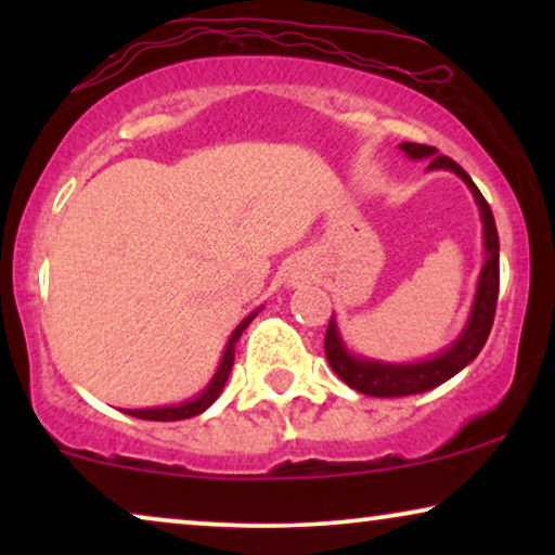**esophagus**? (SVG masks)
<instances>
[{"label": "esophagus", "mask_w": 555, "mask_h": 555, "mask_svg": "<svg viewBox=\"0 0 555 555\" xmlns=\"http://www.w3.org/2000/svg\"><path fill=\"white\" fill-rule=\"evenodd\" d=\"M291 278L298 280V278H302V272H300V270H293V272H291Z\"/></svg>", "instance_id": "34e87169"}]
</instances>
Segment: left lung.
<instances>
[{
	"label": "left lung",
	"instance_id": "8db88e82",
	"mask_svg": "<svg viewBox=\"0 0 555 555\" xmlns=\"http://www.w3.org/2000/svg\"><path fill=\"white\" fill-rule=\"evenodd\" d=\"M409 158L420 162L427 158L429 169H447L465 181L469 192H473L477 207H480L482 219V247H485V262L477 278V291L473 308H469V318L465 328L444 348L442 353L429 356L424 361L412 363H386L374 361L366 356H356L346 348L344 338H340L336 318H331L328 331H325V356H328L331 369L336 371L338 378L351 389L369 393V397H409V393H422L435 389V386L444 384L447 378L460 374L467 363L477 359L482 351L485 340L490 336L492 321H495V306H498V291H500V240L495 217H492L490 204L485 202L480 189L469 179V173L462 169L457 162L450 156H439L435 146H424V143H399Z\"/></svg>",
	"mask_w": 555,
	"mask_h": 555
}]
</instances>
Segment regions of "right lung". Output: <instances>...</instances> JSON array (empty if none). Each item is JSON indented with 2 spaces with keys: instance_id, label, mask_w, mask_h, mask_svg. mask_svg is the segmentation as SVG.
<instances>
[{
  "instance_id": "obj_1",
  "label": "right lung",
  "mask_w": 555,
  "mask_h": 555,
  "mask_svg": "<svg viewBox=\"0 0 555 555\" xmlns=\"http://www.w3.org/2000/svg\"><path fill=\"white\" fill-rule=\"evenodd\" d=\"M260 313V308L253 310L245 321H242L237 328L232 331L230 340H227V348L222 353V361H219V366L215 371V376H211V382L204 386V389L196 393L194 399L189 401H181V404H169V406H151V409H124L128 416H135V420H149V422H179V420H189V416H196L202 414L204 409H209L215 404L219 393H222L227 378H230V371H232V363H234V344H237L242 331L247 328L249 323H253V318Z\"/></svg>"
}]
</instances>
